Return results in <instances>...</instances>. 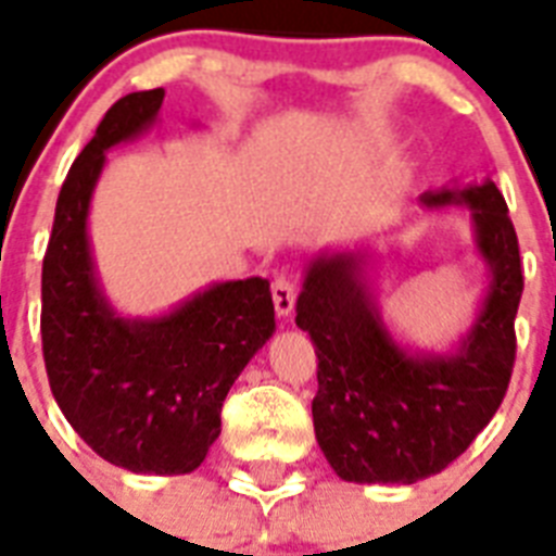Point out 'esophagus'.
<instances>
[{
    "label": "esophagus",
    "mask_w": 556,
    "mask_h": 556,
    "mask_svg": "<svg viewBox=\"0 0 556 556\" xmlns=\"http://www.w3.org/2000/svg\"><path fill=\"white\" fill-rule=\"evenodd\" d=\"M270 294H274V308H277L279 317H291L296 303L294 282L286 277H277L274 282H270Z\"/></svg>",
    "instance_id": "34e87169"
}]
</instances>
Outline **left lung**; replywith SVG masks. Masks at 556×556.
<instances>
[{
  "label": "left lung",
  "mask_w": 556,
  "mask_h": 556,
  "mask_svg": "<svg viewBox=\"0 0 556 556\" xmlns=\"http://www.w3.org/2000/svg\"><path fill=\"white\" fill-rule=\"evenodd\" d=\"M427 210L465 204L491 286L453 352H409L380 317L369 251H323L305 268L296 326L317 352L314 435L331 470L357 484L441 473L488 427L517 357L522 262L508 204L484 185L424 192Z\"/></svg>",
  "instance_id": "8db88e82"
}]
</instances>
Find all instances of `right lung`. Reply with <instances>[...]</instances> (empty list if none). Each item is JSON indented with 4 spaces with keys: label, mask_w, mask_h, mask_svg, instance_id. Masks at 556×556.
Wrapping results in <instances>:
<instances>
[{
    "label": "right lung",
    "mask_w": 556,
    "mask_h": 556,
    "mask_svg": "<svg viewBox=\"0 0 556 556\" xmlns=\"http://www.w3.org/2000/svg\"><path fill=\"white\" fill-rule=\"evenodd\" d=\"M164 89L109 109L68 169L42 260V355L56 404L100 458L132 473H192L222 432V404L270 340L262 277L213 282L161 317H121L100 288L89 204L106 152L150 129Z\"/></svg>",
    "instance_id": "right-lung-1"
}]
</instances>
